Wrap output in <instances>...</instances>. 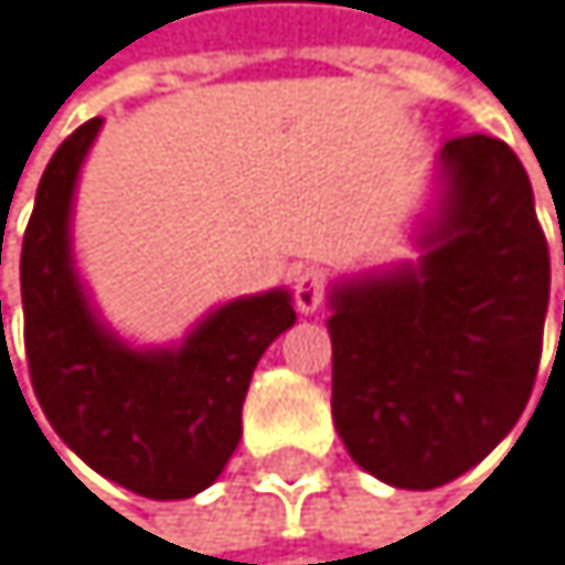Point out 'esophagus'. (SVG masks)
<instances>
[{
	"label": "esophagus",
	"mask_w": 565,
	"mask_h": 565,
	"mask_svg": "<svg viewBox=\"0 0 565 565\" xmlns=\"http://www.w3.org/2000/svg\"><path fill=\"white\" fill-rule=\"evenodd\" d=\"M291 291H295V308L301 315H315L324 305V295H328V277H324V270H318V267L298 270L295 280H291Z\"/></svg>",
	"instance_id": "obj_1"
}]
</instances>
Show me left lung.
<instances>
[{"mask_svg":"<svg viewBox=\"0 0 565 565\" xmlns=\"http://www.w3.org/2000/svg\"><path fill=\"white\" fill-rule=\"evenodd\" d=\"M446 200L425 257L331 295V415L351 459L398 489L482 462L526 408L550 305V247L509 143L441 147Z\"/></svg>","mask_w":565,"mask_h":565,"instance_id":"left-lung-1","label":"left lung"}]
</instances>
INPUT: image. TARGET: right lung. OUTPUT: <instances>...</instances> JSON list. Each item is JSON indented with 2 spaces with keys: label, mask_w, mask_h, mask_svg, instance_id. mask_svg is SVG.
Listing matches in <instances>:
<instances>
[{
  "label": "right lung",
  "mask_w": 565,
  "mask_h": 565,
  "mask_svg": "<svg viewBox=\"0 0 565 565\" xmlns=\"http://www.w3.org/2000/svg\"><path fill=\"white\" fill-rule=\"evenodd\" d=\"M99 124L60 143L22 237L29 382L56 435L99 476L147 499H186L224 472L257 361L298 315L288 291H267L217 308L170 351L116 341L93 318L70 257L73 186Z\"/></svg>",
  "instance_id": "add662e5"
}]
</instances>
